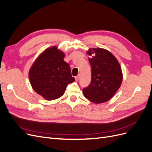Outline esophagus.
<instances>
[{"instance_id":"esophagus-1","label":"esophagus","mask_w":152,"mask_h":152,"mask_svg":"<svg viewBox=\"0 0 152 152\" xmlns=\"http://www.w3.org/2000/svg\"><path fill=\"white\" fill-rule=\"evenodd\" d=\"M75 80L76 81H78L79 80V79H80V75H78L77 76H76V77H75Z\"/></svg>"}]
</instances>
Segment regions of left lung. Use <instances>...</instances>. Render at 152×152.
<instances>
[{
	"instance_id": "1",
	"label": "left lung",
	"mask_w": 152,
	"mask_h": 152,
	"mask_svg": "<svg viewBox=\"0 0 152 152\" xmlns=\"http://www.w3.org/2000/svg\"><path fill=\"white\" fill-rule=\"evenodd\" d=\"M87 53L91 65V82L83 89L85 97L96 104L107 102L120 88L122 82L121 66L117 58L102 48H91ZM95 54V56L91 54Z\"/></svg>"
}]
</instances>
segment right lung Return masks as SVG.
I'll use <instances>...</instances> for the list:
<instances>
[{"instance_id": "1", "label": "right lung", "mask_w": 152, "mask_h": 152, "mask_svg": "<svg viewBox=\"0 0 152 152\" xmlns=\"http://www.w3.org/2000/svg\"><path fill=\"white\" fill-rule=\"evenodd\" d=\"M64 57L65 53L56 46L50 47L39 55L30 69L28 77L32 88L45 99L60 98L68 84L75 80Z\"/></svg>"}]
</instances>
